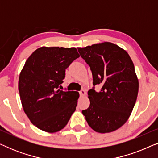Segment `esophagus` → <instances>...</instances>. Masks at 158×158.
<instances>
[{
    "instance_id": "obj_1",
    "label": "esophagus",
    "mask_w": 158,
    "mask_h": 158,
    "mask_svg": "<svg viewBox=\"0 0 158 158\" xmlns=\"http://www.w3.org/2000/svg\"><path fill=\"white\" fill-rule=\"evenodd\" d=\"M85 94H86V93H85V90H81V91H80V95H81V96H85Z\"/></svg>"
}]
</instances>
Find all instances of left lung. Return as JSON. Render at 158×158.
<instances>
[{
    "label": "left lung",
    "mask_w": 158,
    "mask_h": 158,
    "mask_svg": "<svg viewBox=\"0 0 158 158\" xmlns=\"http://www.w3.org/2000/svg\"><path fill=\"white\" fill-rule=\"evenodd\" d=\"M80 55L90 66L92 89L88 90L90 106L82 113L88 124L99 133L120 128L132 111L139 90L135 66L128 53L110 42L77 48ZM101 84L100 92L94 85Z\"/></svg>",
    "instance_id": "8db88e82"
}]
</instances>
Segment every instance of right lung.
Returning a JSON list of instances; mask_svg holds the SVG:
<instances>
[{
    "label": "right lung",
    "instance_id": "right-lung-1",
    "mask_svg": "<svg viewBox=\"0 0 158 158\" xmlns=\"http://www.w3.org/2000/svg\"><path fill=\"white\" fill-rule=\"evenodd\" d=\"M79 57L75 47H42L26 61L19 75V95L25 114L41 130H61L75 111L78 92L58 88L66 69Z\"/></svg>",
    "mask_w": 158,
    "mask_h": 158
}]
</instances>
